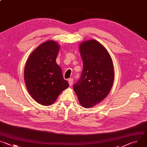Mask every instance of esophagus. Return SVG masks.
<instances>
[{"label": "esophagus", "instance_id": "34e87169", "mask_svg": "<svg viewBox=\"0 0 147 147\" xmlns=\"http://www.w3.org/2000/svg\"><path fill=\"white\" fill-rule=\"evenodd\" d=\"M68 81H69L70 86H71L73 85V78H70V79H69Z\"/></svg>", "mask_w": 147, "mask_h": 147}]
</instances>
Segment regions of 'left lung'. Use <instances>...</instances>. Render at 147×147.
Here are the masks:
<instances>
[{"mask_svg": "<svg viewBox=\"0 0 147 147\" xmlns=\"http://www.w3.org/2000/svg\"><path fill=\"white\" fill-rule=\"evenodd\" d=\"M79 50L83 70L73 89L81 106L89 108L109 94L115 78L113 64L107 49L95 39L82 42Z\"/></svg>", "mask_w": 147, "mask_h": 147, "instance_id": "8db88e82", "label": "left lung"}]
</instances>
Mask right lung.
<instances>
[{
  "label": "right lung",
  "mask_w": 147,
  "mask_h": 147,
  "mask_svg": "<svg viewBox=\"0 0 147 147\" xmlns=\"http://www.w3.org/2000/svg\"><path fill=\"white\" fill-rule=\"evenodd\" d=\"M60 48L55 40L44 42L30 54L24 68V81L28 93L44 106L52 105L69 86L56 62Z\"/></svg>",
  "instance_id": "1"
}]
</instances>
